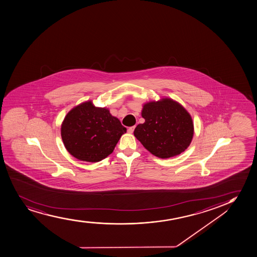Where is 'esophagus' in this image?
Returning <instances> with one entry per match:
<instances>
[{
  "instance_id": "34e87169",
  "label": "esophagus",
  "mask_w": 257,
  "mask_h": 257,
  "mask_svg": "<svg viewBox=\"0 0 257 257\" xmlns=\"http://www.w3.org/2000/svg\"><path fill=\"white\" fill-rule=\"evenodd\" d=\"M134 129H135V125L134 126H131L128 128V133H133L134 132Z\"/></svg>"
}]
</instances>
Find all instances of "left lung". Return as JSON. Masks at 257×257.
Wrapping results in <instances>:
<instances>
[{"label": "left lung", "instance_id": "obj_1", "mask_svg": "<svg viewBox=\"0 0 257 257\" xmlns=\"http://www.w3.org/2000/svg\"><path fill=\"white\" fill-rule=\"evenodd\" d=\"M144 124L137 125L134 136L150 153L170 158L184 152L193 138L194 125L189 112L172 99L144 105Z\"/></svg>", "mask_w": 257, "mask_h": 257}]
</instances>
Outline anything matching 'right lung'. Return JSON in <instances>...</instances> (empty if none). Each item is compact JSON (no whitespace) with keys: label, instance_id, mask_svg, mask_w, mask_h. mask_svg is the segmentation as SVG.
Segmentation results:
<instances>
[{"label":"right lung","instance_id":"1","mask_svg":"<svg viewBox=\"0 0 257 257\" xmlns=\"http://www.w3.org/2000/svg\"><path fill=\"white\" fill-rule=\"evenodd\" d=\"M126 128L109 111L86 101L72 108L64 118L61 138L72 156L97 162L112 153Z\"/></svg>","mask_w":257,"mask_h":257}]
</instances>
